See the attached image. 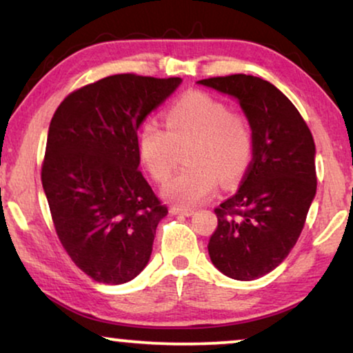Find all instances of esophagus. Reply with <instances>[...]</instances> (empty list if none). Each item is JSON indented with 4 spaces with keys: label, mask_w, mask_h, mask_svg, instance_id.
Here are the masks:
<instances>
[{
    "label": "esophagus",
    "mask_w": 353,
    "mask_h": 353,
    "mask_svg": "<svg viewBox=\"0 0 353 353\" xmlns=\"http://www.w3.org/2000/svg\"><path fill=\"white\" fill-rule=\"evenodd\" d=\"M169 213H171V214H182V216H192V214H194V210H192V208H182V206H171Z\"/></svg>",
    "instance_id": "esophagus-1"
}]
</instances>
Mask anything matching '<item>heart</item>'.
Segmentation results:
<instances>
[{"instance_id":"b5f03b06","label":"heart","mask_w":353,"mask_h":353,"mask_svg":"<svg viewBox=\"0 0 353 353\" xmlns=\"http://www.w3.org/2000/svg\"><path fill=\"white\" fill-rule=\"evenodd\" d=\"M166 129L145 122L139 132V154L158 182L169 179L176 166L177 148H187L182 169L163 187L172 203L195 206L208 199L218 179L232 185L242 177L252 158V129L241 114L205 93L182 97L164 112Z\"/></svg>"}]
</instances>
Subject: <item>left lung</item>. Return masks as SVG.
<instances>
[{
	"label": "left lung",
	"mask_w": 353,
	"mask_h": 353,
	"mask_svg": "<svg viewBox=\"0 0 353 353\" xmlns=\"http://www.w3.org/2000/svg\"><path fill=\"white\" fill-rule=\"evenodd\" d=\"M196 83L236 98L252 129V163L241 187L214 210L213 265L237 281L261 278L285 260L316 194L313 135L297 108L272 83L245 74Z\"/></svg>",
	"instance_id": "1"
}]
</instances>
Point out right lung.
Wrapping results in <instances>:
<instances>
[{
	"instance_id": "obj_1",
	"label": "right lung",
	"mask_w": 353,
	"mask_h": 353,
	"mask_svg": "<svg viewBox=\"0 0 353 353\" xmlns=\"http://www.w3.org/2000/svg\"><path fill=\"white\" fill-rule=\"evenodd\" d=\"M181 77L116 74L64 98L50 122L41 184L68 255L101 284L148 265L168 214L139 171L137 130Z\"/></svg>"
}]
</instances>
